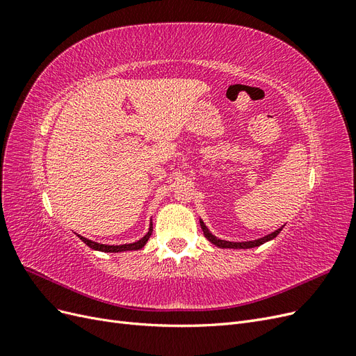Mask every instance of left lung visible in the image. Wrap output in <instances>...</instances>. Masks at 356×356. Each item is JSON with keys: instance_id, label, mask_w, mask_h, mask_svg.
I'll use <instances>...</instances> for the list:
<instances>
[{"instance_id": "left-lung-1", "label": "left lung", "mask_w": 356, "mask_h": 356, "mask_svg": "<svg viewBox=\"0 0 356 356\" xmlns=\"http://www.w3.org/2000/svg\"><path fill=\"white\" fill-rule=\"evenodd\" d=\"M200 227H202V230H203V234H204V238H207L211 243H213L215 246H218V248H230V250H250V248H255V246H260V245H263V243H266V242H268V241H273L276 236L281 233V230L284 229V225L282 227H279L277 230H275V232H272L270 234H267V236H264V238H260V239H255V241H248V242H230V241H224V239H220V238H217V236L215 234H212L211 232H209V229L207 227V225H204V222L200 220Z\"/></svg>"}]
</instances>
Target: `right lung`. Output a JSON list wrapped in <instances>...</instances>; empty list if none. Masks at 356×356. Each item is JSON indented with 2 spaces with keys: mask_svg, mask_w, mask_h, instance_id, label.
Returning a JSON list of instances; mask_svg holds the SVG:
<instances>
[{
  "mask_svg": "<svg viewBox=\"0 0 356 356\" xmlns=\"http://www.w3.org/2000/svg\"><path fill=\"white\" fill-rule=\"evenodd\" d=\"M152 233H153V222H149V229H148V232H147V234L144 236V238H141V239L134 242V243H124V245H104V243H98V242H93V241L86 239V238H83V236H80V234H77V236L86 245H88L89 248H92V250H95V251H101V252H124V251H138V250H141V248H144L145 243L148 242Z\"/></svg>",
  "mask_w": 356,
  "mask_h": 356,
  "instance_id": "obj_1",
  "label": "right lung"
}]
</instances>
